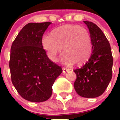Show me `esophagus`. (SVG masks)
I'll use <instances>...</instances> for the list:
<instances>
[{"label":"esophagus","mask_w":120,"mask_h":120,"mask_svg":"<svg viewBox=\"0 0 120 120\" xmlns=\"http://www.w3.org/2000/svg\"><path fill=\"white\" fill-rule=\"evenodd\" d=\"M70 70L69 69H67V68H62V72H63L64 73H65L66 72Z\"/></svg>","instance_id":"1"}]
</instances>
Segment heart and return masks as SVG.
<instances>
[{
    "label": "heart",
    "instance_id": "b5f03b06",
    "mask_svg": "<svg viewBox=\"0 0 120 120\" xmlns=\"http://www.w3.org/2000/svg\"><path fill=\"white\" fill-rule=\"evenodd\" d=\"M41 43L52 61H57L62 52L61 62L64 65L78 66L83 65L90 58L92 51L91 37L86 29L76 24H65L57 27L52 32V37L44 35Z\"/></svg>",
    "mask_w": 120,
    "mask_h": 120
}]
</instances>
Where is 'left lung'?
<instances>
[{"label":"left lung","mask_w":120,"mask_h":120,"mask_svg":"<svg viewBox=\"0 0 120 120\" xmlns=\"http://www.w3.org/2000/svg\"><path fill=\"white\" fill-rule=\"evenodd\" d=\"M83 22L89 29L93 52L82 67L74 70L77 76L74 88L81 97L95 98L105 92L112 79L113 58L102 30L93 22Z\"/></svg>","instance_id":"obj_1"}]
</instances>
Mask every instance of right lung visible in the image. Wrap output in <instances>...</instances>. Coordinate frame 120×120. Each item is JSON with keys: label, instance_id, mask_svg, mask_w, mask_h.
Returning <instances> with one entry per match:
<instances>
[{"label": "right lung", "instance_id": "right-lung-1", "mask_svg": "<svg viewBox=\"0 0 120 120\" xmlns=\"http://www.w3.org/2000/svg\"><path fill=\"white\" fill-rule=\"evenodd\" d=\"M52 23H30L22 28L11 48L9 68L12 83L19 94L32 102L46 101L62 69L51 61L41 40Z\"/></svg>", "mask_w": 120, "mask_h": 120}]
</instances>
